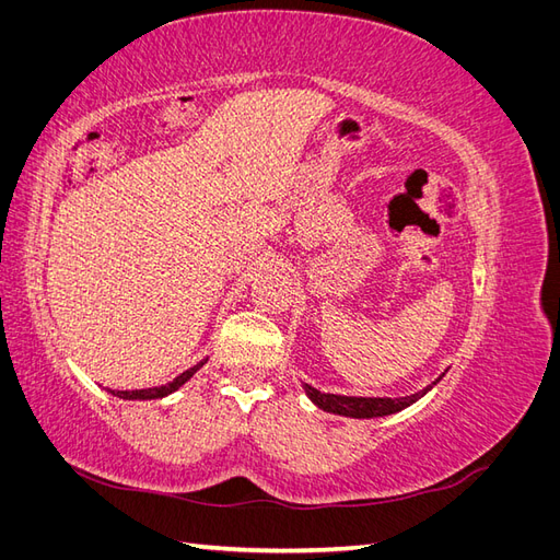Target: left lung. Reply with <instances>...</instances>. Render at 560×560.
Instances as JSON below:
<instances>
[{
    "mask_svg": "<svg viewBox=\"0 0 560 560\" xmlns=\"http://www.w3.org/2000/svg\"><path fill=\"white\" fill-rule=\"evenodd\" d=\"M436 383V381H434ZM432 383V385H434ZM430 385V387H432ZM306 387V395L315 406H319L322 411L327 413H338V416H350V418H376V416H389L397 413L406 406L420 399L428 393L430 387L422 389V393H416L411 397H399V399H389V397H343V395H327L319 393L313 385H303Z\"/></svg>",
    "mask_w": 560,
    "mask_h": 560,
    "instance_id": "8db88e82",
    "label": "left lung"
}]
</instances>
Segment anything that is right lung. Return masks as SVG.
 Masks as SVG:
<instances>
[{"label": "right lung", "mask_w": 560, "mask_h": 560, "mask_svg": "<svg viewBox=\"0 0 560 560\" xmlns=\"http://www.w3.org/2000/svg\"><path fill=\"white\" fill-rule=\"evenodd\" d=\"M208 360H202V362H198L196 366H191V369H186L184 374H179L175 381H171V383H165V385H159V387H149V389H112V395L114 397H121V399H161V397H165V395H171V393H175V389L179 387V385H184L186 381H189L196 371L206 364Z\"/></svg>", "instance_id": "obj_1"}]
</instances>
